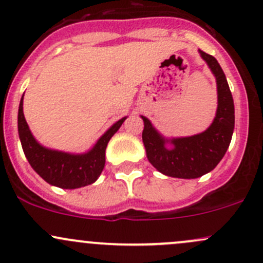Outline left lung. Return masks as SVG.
Masks as SVG:
<instances>
[{
	"instance_id": "8db88e82",
	"label": "left lung",
	"mask_w": 263,
	"mask_h": 263,
	"mask_svg": "<svg viewBox=\"0 0 263 263\" xmlns=\"http://www.w3.org/2000/svg\"><path fill=\"white\" fill-rule=\"evenodd\" d=\"M200 53L217 81L218 107L210 128L191 137L174 138L170 141L174 148H166L168 141L142 116V141L147 158L152 166L170 177L197 178L212 171L226 154L235 128V106L226 76L215 57L201 50Z\"/></svg>"
}]
</instances>
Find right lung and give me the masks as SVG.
<instances>
[{
  "label": "right lung",
  "instance_id": "obj_1",
  "mask_svg": "<svg viewBox=\"0 0 263 263\" xmlns=\"http://www.w3.org/2000/svg\"><path fill=\"white\" fill-rule=\"evenodd\" d=\"M24 96L18 107V135L26 158L46 182L60 189H79L93 183L105 167V152L108 141L117 132L125 118H121L85 155H70L42 147L34 140L24 116Z\"/></svg>",
  "mask_w": 263,
  "mask_h": 263
}]
</instances>
